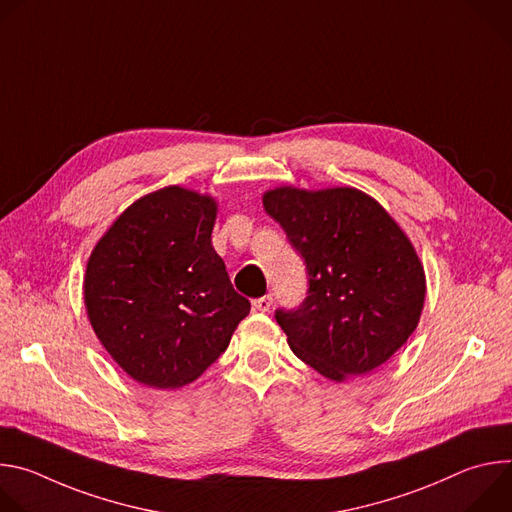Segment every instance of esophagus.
Here are the masks:
<instances>
[{
  "label": "esophagus",
  "mask_w": 512,
  "mask_h": 512,
  "mask_svg": "<svg viewBox=\"0 0 512 512\" xmlns=\"http://www.w3.org/2000/svg\"><path fill=\"white\" fill-rule=\"evenodd\" d=\"M271 306H273V298L271 296H263V298L253 300V308L259 310V312H269Z\"/></svg>",
  "instance_id": "1"
}]
</instances>
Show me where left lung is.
<instances>
[{"mask_svg":"<svg viewBox=\"0 0 512 512\" xmlns=\"http://www.w3.org/2000/svg\"><path fill=\"white\" fill-rule=\"evenodd\" d=\"M306 261L308 296L296 310H275L289 348L330 381L367 375L387 362L417 328L423 265L401 227L356 188L263 194Z\"/></svg>","mask_w":512,"mask_h":512,"instance_id":"1","label":"left lung"}]
</instances>
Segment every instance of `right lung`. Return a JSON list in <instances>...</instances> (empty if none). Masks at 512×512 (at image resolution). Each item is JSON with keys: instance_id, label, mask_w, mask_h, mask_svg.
<instances>
[{"instance_id": "obj_1", "label": "right lung", "mask_w": 512, "mask_h": 512, "mask_svg": "<svg viewBox=\"0 0 512 512\" xmlns=\"http://www.w3.org/2000/svg\"><path fill=\"white\" fill-rule=\"evenodd\" d=\"M214 221L212 196L168 186L123 210L89 257V322L141 385L196 381L251 310L212 249Z\"/></svg>"}]
</instances>
